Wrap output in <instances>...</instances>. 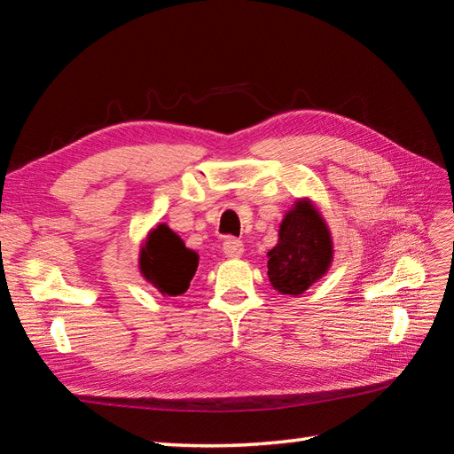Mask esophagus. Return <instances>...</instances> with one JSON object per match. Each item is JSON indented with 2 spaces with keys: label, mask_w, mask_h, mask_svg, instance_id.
<instances>
[{
  "label": "esophagus",
  "mask_w": 454,
  "mask_h": 454,
  "mask_svg": "<svg viewBox=\"0 0 454 454\" xmlns=\"http://www.w3.org/2000/svg\"><path fill=\"white\" fill-rule=\"evenodd\" d=\"M223 254L227 257H240L244 254V244L237 239H227L223 242Z\"/></svg>",
  "instance_id": "esophagus-1"
}]
</instances>
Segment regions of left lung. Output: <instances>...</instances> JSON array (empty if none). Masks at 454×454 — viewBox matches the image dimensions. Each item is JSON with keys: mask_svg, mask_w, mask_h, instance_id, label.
Here are the masks:
<instances>
[{"mask_svg": "<svg viewBox=\"0 0 454 454\" xmlns=\"http://www.w3.org/2000/svg\"><path fill=\"white\" fill-rule=\"evenodd\" d=\"M269 282L284 295H301L332 267L333 239L310 199H297L286 212L278 242L267 252Z\"/></svg>", "mask_w": 454, "mask_h": 454, "instance_id": "left-lung-1", "label": "left lung"}]
</instances>
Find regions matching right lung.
Here are the masks:
<instances>
[{
	"mask_svg": "<svg viewBox=\"0 0 454 454\" xmlns=\"http://www.w3.org/2000/svg\"><path fill=\"white\" fill-rule=\"evenodd\" d=\"M138 267L142 277L164 297H177L187 292L199 267V254L167 225L159 223L142 242Z\"/></svg>",
	"mask_w": 454,
	"mask_h": 454,
	"instance_id": "obj_1",
	"label": "right lung"
}]
</instances>
